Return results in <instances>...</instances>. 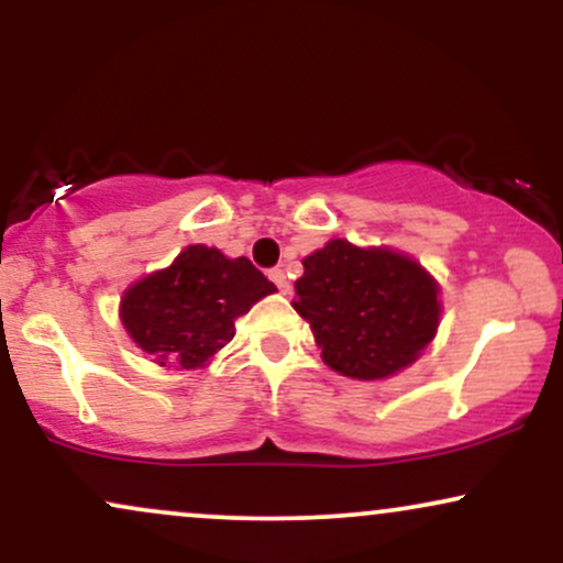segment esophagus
<instances>
[{
  "label": "esophagus",
  "instance_id": "obj_1",
  "mask_svg": "<svg viewBox=\"0 0 563 563\" xmlns=\"http://www.w3.org/2000/svg\"><path fill=\"white\" fill-rule=\"evenodd\" d=\"M269 280H273L275 286L280 288V294H288V290H290V283H288V275H286V269H280V267L269 269Z\"/></svg>",
  "mask_w": 563,
  "mask_h": 563
}]
</instances>
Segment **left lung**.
Masks as SVG:
<instances>
[{
  "mask_svg": "<svg viewBox=\"0 0 563 563\" xmlns=\"http://www.w3.org/2000/svg\"><path fill=\"white\" fill-rule=\"evenodd\" d=\"M301 264L294 309L312 328L325 365L341 376L389 378L434 339L439 286L410 256L335 238Z\"/></svg>",
  "mask_w": 563,
  "mask_h": 563,
  "instance_id": "8db88e82",
  "label": "left lung"
}]
</instances>
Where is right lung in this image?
Returning a JSON list of instances; mask_svg holds the SVG:
<instances>
[{
    "instance_id": "add662e5",
    "label": "right lung",
    "mask_w": 563,
    "mask_h": 563,
    "mask_svg": "<svg viewBox=\"0 0 563 563\" xmlns=\"http://www.w3.org/2000/svg\"><path fill=\"white\" fill-rule=\"evenodd\" d=\"M275 290L245 256L187 245L169 267L124 290L121 322L158 365L192 371L230 344L235 320Z\"/></svg>"
}]
</instances>
